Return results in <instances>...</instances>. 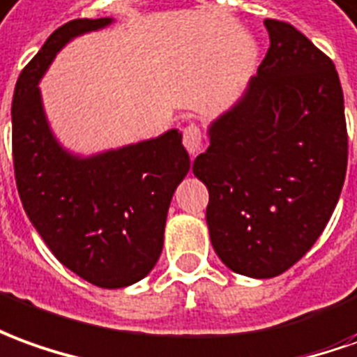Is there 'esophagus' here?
Masks as SVG:
<instances>
[{
    "instance_id": "34e87169",
    "label": "esophagus",
    "mask_w": 357,
    "mask_h": 357,
    "mask_svg": "<svg viewBox=\"0 0 357 357\" xmlns=\"http://www.w3.org/2000/svg\"><path fill=\"white\" fill-rule=\"evenodd\" d=\"M183 144L186 147V151L192 155V157H196V155L202 151L204 147L202 130L196 126V124H188L183 132Z\"/></svg>"
}]
</instances>
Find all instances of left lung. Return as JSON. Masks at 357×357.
I'll return each instance as SVG.
<instances>
[{
  "instance_id": "left-lung-1",
  "label": "left lung",
  "mask_w": 357,
  "mask_h": 357,
  "mask_svg": "<svg viewBox=\"0 0 357 357\" xmlns=\"http://www.w3.org/2000/svg\"><path fill=\"white\" fill-rule=\"evenodd\" d=\"M270 48L241 99L208 128L194 174L206 184L213 250L243 276L274 278L321 237L348 165L333 60L296 26L264 19Z\"/></svg>"
}]
</instances>
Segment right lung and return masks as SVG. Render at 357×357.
Returning a JSON list of instances; mask_svg holds the SVG:
<instances>
[{
    "label": "right lung",
    "mask_w": 357,
    "mask_h": 357,
    "mask_svg": "<svg viewBox=\"0 0 357 357\" xmlns=\"http://www.w3.org/2000/svg\"><path fill=\"white\" fill-rule=\"evenodd\" d=\"M110 23V17L75 19L54 31L17 79L11 122L15 181L34 229L71 272L118 289L157 264L167 211L190 157L178 130L89 157L54 136L38 83L66 44Z\"/></svg>",
    "instance_id": "right-lung-1"
}]
</instances>
